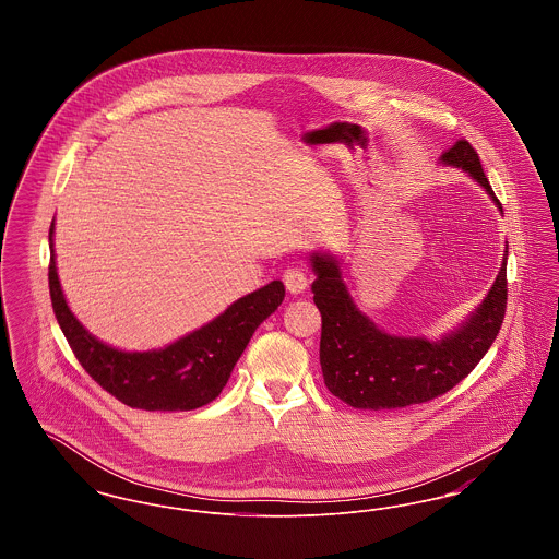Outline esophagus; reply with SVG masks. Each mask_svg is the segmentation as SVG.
Returning a JSON list of instances; mask_svg holds the SVG:
<instances>
[{
	"label": "esophagus",
	"instance_id": "esophagus-1",
	"mask_svg": "<svg viewBox=\"0 0 559 559\" xmlns=\"http://www.w3.org/2000/svg\"><path fill=\"white\" fill-rule=\"evenodd\" d=\"M283 281H285V287L289 289V293L297 295V293H304L308 289V274L304 272V267L292 266L285 270L283 274Z\"/></svg>",
	"mask_w": 559,
	"mask_h": 559
}]
</instances>
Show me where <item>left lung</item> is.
<instances>
[{"label":"left lung","mask_w":559,"mask_h":559,"mask_svg":"<svg viewBox=\"0 0 559 559\" xmlns=\"http://www.w3.org/2000/svg\"><path fill=\"white\" fill-rule=\"evenodd\" d=\"M438 160L442 167L465 171L503 213L484 176L478 153L467 140H459ZM310 266L317 274L312 292L322 317L320 367L324 385L354 408H402L449 392L476 369L506 317L507 247L501 270L481 304L440 340L394 335L377 326L347 292L340 255L317 249L310 255Z\"/></svg>","instance_id":"8db88e82"}]
</instances>
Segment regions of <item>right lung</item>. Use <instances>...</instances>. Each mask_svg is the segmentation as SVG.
Wrapping results in <instances>:
<instances>
[{"mask_svg": "<svg viewBox=\"0 0 559 559\" xmlns=\"http://www.w3.org/2000/svg\"><path fill=\"white\" fill-rule=\"evenodd\" d=\"M50 297L53 314L81 367L108 394L142 411H192L219 396L255 329L283 304L285 285L266 287L233 301L203 326L157 349L130 352L92 335L67 304L60 287L53 222L50 226Z\"/></svg>", "mask_w": 559, "mask_h": 559, "instance_id": "right-lung-1", "label": "right lung"}]
</instances>
